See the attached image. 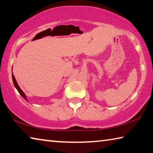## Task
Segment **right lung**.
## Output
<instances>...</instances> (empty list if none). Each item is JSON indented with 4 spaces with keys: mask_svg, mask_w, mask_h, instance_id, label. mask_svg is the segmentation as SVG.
<instances>
[{
    "mask_svg": "<svg viewBox=\"0 0 153 153\" xmlns=\"http://www.w3.org/2000/svg\"><path fill=\"white\" fill-rule=\"evenodd\" d=\"M12 78H13V84H14V86L15 87V88L17 90V91L19 92V93L20 94V95L22 96V97L25 99L27 101V96L25 94V93L22 91V90L20 88V87L19 86V85H18L17 82L16 81V79H15V77L14 76L13 74V71H12Z\"/></svg>",
    "mask_w": 153,
    "mask_h": 153,
    "instance_id": "obj_1",
    "label": "right lung"
}]
</instances>
